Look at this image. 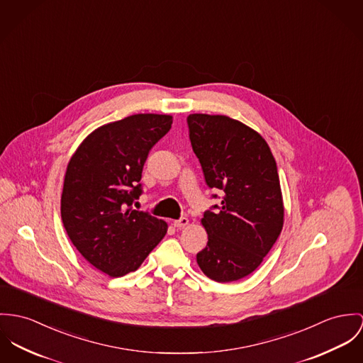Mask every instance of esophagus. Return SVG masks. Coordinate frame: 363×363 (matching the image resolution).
Masks as SVG:
<instances>
[{
    "mask_svg": "<svg viewBox=\"0 0 363 363\" xmlns=\"http://www.w3.org/2000/svg\"><path fill=\"white\" fill-rule=\"evenodd\" d=\"M173 226H174L176 229H184L186 226H189V219H187V218H180V219H177V220L173 222Z\"/></svg>",
    "mask_w": 363,
    "mask_h": 363,
    "instance_id": "1",
    "label": "esophagus"
}]
</instances>
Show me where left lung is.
Here are the masks:
<instances>
[{
	"mask_svg": "<svg viewBox=\"0 0 363 363\" xmlns=\"http://www.w3.org/2000/svg\"><path fill=\"white\" fill-rule=\"evenodd\" d=\"M187 125L205 182L222 194L201 220L208 244L197 264L215 281H237L261 264L283 229L276 161L261 134L229 116L193 113Z\"/></svg>",
	"mask_w": 363,
	"mask_h": 363,
	"instance_id": "1",
	"label": "left lung"
}]
</instances>
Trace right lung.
Returning <instances> with one entry per match:
<instances>
[{
    "mask_svg": "<svg viewBox=\"0 0 363 363\" xmlns=\"http://www.w3.org/2000/svg\"><path fill=\"white\" fill-rule=\"evenodd\" d=\"M172 128V116L138 113L86 137L66 167L61 216L76 250L111 277L134 272L165 237L167 225L132 206L143 167Z\"/></svg>",
    "mask_w": 363,
    "mask_h": 363,
    "instance_id": "1",
    "label": "right lung"
}]
</instances>
